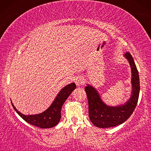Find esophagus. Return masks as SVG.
Listing matches in <instances>:
<instances>
[{
    "label": "esophagus",
    "instance_id": "obj_1",
    "mask_svg": "<svg viewBox=\"0 0 151 151\" xmlns=\"http://www.w3.org/2000/svg\"><path fill=\"white\" fill-rule=\"evenodd\" d=\"M75 82H76V85H78V86L82 85V84H83L84 82V78H82V76H78V77H76L75 78Z\"/></svg>",
    "mask_w": 151,
    "mask_h": 151
}]
</instances>
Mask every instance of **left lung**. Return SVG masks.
<instances>
[{
	"mask_svg": "<svg viewBox=\"0 0 151 151\" xmlns=\"http://www.w3.org/2000/svg\"><path fill=\"white\" fill-rule=\"evenodd\" d=\"M124 57L128 60L131 69L132 91L130 98L124 104L116 106L106 105L100 98L96 88L87 84L84 88L88 102V116L91 122L98 128H110L124 122L135 110L139 94V77L135 62L131 53Z\"/></svg>",
	"mask_w": 151,
	"mask_h": 151,
	"instance_id": "obj_1",
	"label": "left lung"
}]
</instances>
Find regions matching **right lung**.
<instances>
[{
	"label": "right lung",
	"instance_id": "1",
	"mask_svg": "<svg viewBox=\"0 0 151 151\" xmlns=\"http://www.w3.org/2000/svg\"><path fill=\"white\" fill-rule=\"evenodd\" d=\"M76 88V84L73 82L63 87L58 93L51 106L44 112L36 115H24L18 111L12 104L16 112L27 122L41 129H49L56 126L61 118V109L69 95Z\"/></svg>",
	"mask_w": 151,
	"mask_h": 151
}]
</instances>
